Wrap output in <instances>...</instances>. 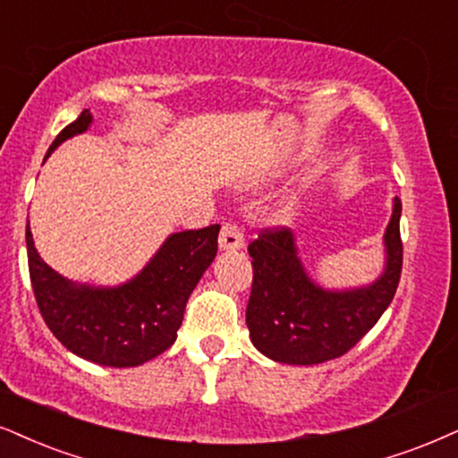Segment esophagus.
I'll return each mask as SVG.
<instances>
[{
    "instance_id": "obj_1",
    "label": "esophagus",
    "mask_w": 458,
    "mask_h": 458,
    "mask_svg": "<svg viewBox=\"0 0 458 458\" xmlns=\"http://www.w3.org/2000/svg\"><path fill=\"white\" fill-rule=\"evenodd\" d=\"M218 246L220 250H240L244 246V231L238 225L225 223L218 235Z\"/></svg>"
}]
</instances>
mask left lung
Segmentation results:
<instances>
[{
    "mask_svg": "<svg viewBox=\"0 0 458 458\" xmlns=\"http://www.w3.org/2000/svg\"><path fill=\"white\" fill-rule=\"evenodd\" d=\"M402 201L393 199L385 231V272L357 289L329 291L310 278L289 229H265L248 246L252 291L246 308L250 340L265 357L316 365L346 354L391 306L402 278Z\"/></svg>",
    "mask_w": 458,
    "mask_h": 458,
    "instance_id": "8db88e82",
    "label": "left lung"
}]
</instances>
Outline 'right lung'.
<instances>
[{
    "instance_id": "right-lung-1",
    "label": "right lung",
    "mask_w": 458,
    "mask_h": 458,
    "mask_svg": "<svg viewBox=\"0 0 458 458\" xmlns=\"http://www.w3.org/2000/svg\"><path fill=\"white\" fill-rule=\"evenodd\" d=\"M82 110L55 138L56 146L91 127ZM220 225L172 233L148 265L121 286H89L56 274L42 261L27 225V259L39 314L70 352L106 367H135L172 346L197 282L218 250Z\"/></svg>"
}]
</instances>
